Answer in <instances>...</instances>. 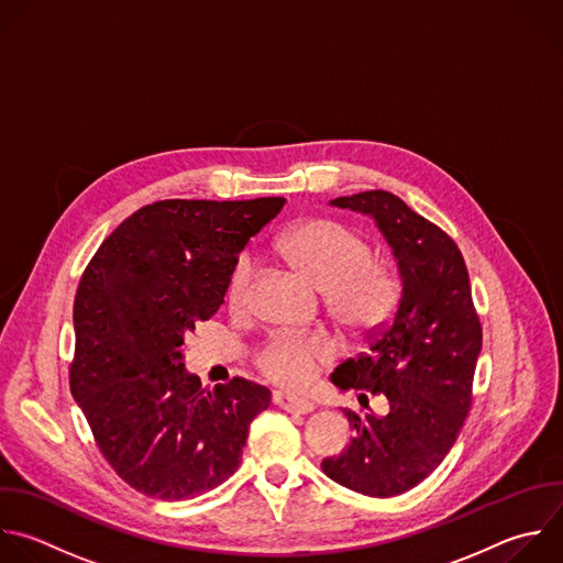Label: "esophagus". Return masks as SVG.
<instances>
[{
  "mask_svg": "<svg viewBox=\"0 0 563 563\" xmlns=\"http://www.w3.org/2000/svg\"><path fill=\"white\" fill-rule=\"evenodd\" d=\"M274 405L289 411V413H296V416H307L316 409L313 402H309L305 398H298V396H291V394H283V391L274 394Z\"/></svg>",
  "mask_w": 563,
  "mask_h": 563,
  "instance_id": "esophagus-1",
  "label": "esophagus"
}]
</instances>
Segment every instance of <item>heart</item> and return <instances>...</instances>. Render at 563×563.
<instances>
[{"label":"heart","instance_id":"heart-1","mask_svg":"<svg viewBox=\"0 0 563 563\" xmlns=\"http://www.w3.org/2000/svg\"><path fill=\"white\" fill-rule=\"evenodd\" d=\"M278 252L327 296L331 316L349 331H373L398 305V276L373 263L368 241L335 219H309L289 228L278 239ZM252 276V258L241 256L228 283L232 309L245 307ZM333 353V344L324 335H276L258 351L256 362L269 380L283 387H302Z\"/></svg>","mask_w":563,"mask_h":563}]
</instances>
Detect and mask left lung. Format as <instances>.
<instances>
[{"label":"left lung","mask_w":563,"mask_h":563,"mask_svg":"<svg viewBox=\"0 0 563 563\" xmlns=\"http://www.w3.org/2000/svg\"><path fill=\"white\" fill-rule=\"evenodd\" d=\"M368 214L394 250L402 294L394 316L371 333L368 351L344 360L331 383L385 396L389 413L344 416L351 444L322 460L327 477L368 497H394L427 479L455 444L473 400L482 324L455 241L385 190L333 199Z\"/></svg>","instance_id":"obj_1"}]
</instances>
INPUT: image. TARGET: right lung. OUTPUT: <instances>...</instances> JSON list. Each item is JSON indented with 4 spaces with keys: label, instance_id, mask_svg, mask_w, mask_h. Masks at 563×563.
<instances>
[{
    "label": "right lung",
    "instance_id": "1",
    "mask_svg": "<svg viewBox=\"0 0 563 563\" xmlns=\"http://www.w3.org/2000/svg\"><path fill=\"white\" fill-rule=\"evenodd\" d=\"M283 206L156 201L101 243L79 280L70 391L108 464L147 497L192 499L223 484L272 402L245 378L203 389L180 346L219 311L239 254Z\"/></svg>",
    "mask_w": 563,
    "mask_h": 563
}]
</instances>
